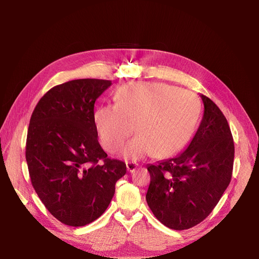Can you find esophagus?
Wrapping results in <instances>:
<instances>
[{"label": "esophagus", "mask_w": 259, "mask_h": 259, "mask_svg": "<svg viewBox=\"0 0 259 259\" xmlns=\"http://www.w3.org/2000/svg\"><path fill=\"white\" fill-rule=\"evenodd\" d=\"M138 166V164L135 162H126V168L130 171V173H133Z\"/></svg>", "instance_id": "1"}]
</instances>
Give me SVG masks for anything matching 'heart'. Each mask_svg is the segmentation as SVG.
<instances>
[{
  "instance_id": "b5f03b06",
  "label": "heart",
  "mask_w": 259,
  "mask_h": 259,
  "mask_svg": "<svg viewBox=\"0 0 259 259\" xmlns=\"http://www.w3.org/2000/svg\"><path fill=\"white\" fill-rule=\"evenodd\" d=\"M115 100L116 105L98 108L94 121L100 143L109 152L119 150L136 124L139 133L123 150L130 159L178 152L191 137L200 114L191 93L163 83L124 85Z\"/></svg>"
}]
</instances>
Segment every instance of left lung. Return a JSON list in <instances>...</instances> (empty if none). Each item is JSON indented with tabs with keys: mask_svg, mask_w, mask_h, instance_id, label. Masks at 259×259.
Masks as SVG:
<instances>
[{
	"mask_svg": "<svg viewBox=\"0 0 259 259\" xmlns=\"http://www.w3.org/2000/svg\"><path fill=\"white\" fill-rule=\"evenodd\" d=\"M201 98L204 114L190 145L175 158L147 166L148 205L158 221L174 230L204 221L232 176L234 144L229 124L215 103L202 94Z\"/></svg>",
	"mask_w": 259,
	"mask_h": 259,
	"instance_id": "1",
	"label": "left lung"
}]
</instances>
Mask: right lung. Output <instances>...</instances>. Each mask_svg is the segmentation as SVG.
I'll list each match as a JSON object with an SVG mask.
<instances>
[{
    "label": "right lung",
    "instance_id": "add662e5",
    "mask_svg": "<svg viewBox=\"0 0 259 259\" xmlns=\"http://www.w3.org/2000/svg\"><path fill=\"white\" fill-rule=\"evenodd\" d=\"M112 83L80 79L54 86L30 119L26 160L35 192L62 224L82 227L104 214L126 165L98 143L96 99Z\"/></svg>",
    "mask_w": 259,
    "mask_h": 259
}]
</instances>
